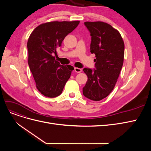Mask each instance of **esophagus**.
<instances>
[{
  "label": "esophagus",
  "mask_w": 151,
  "mask_h": 151,
  "mask_svg": "<svg viewBox=\"0 0 151 151\" xmlns=\"http://www.w3.org/2000/svg\"><path fill=\"white\" fill-rule=\"evenodd\" d=\"M74 70H75V72H77V73H81V72H82V69H81V68H78V67H75V68H74Z\"/></svg>",
  "instance_id": "obj_1"
}]
</instances>
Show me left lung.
Returning a JSON list of instances; mask_svg holds the SVG:
<instances>
[{
    "label": "left lung",
    "instance_id": "left-lung-1",
    "mask_svg": "<svg viewBox=\"0 0 151 151\" xmlns=\"http://www.w3.org/2000/svg\"><path fill=\"white\" fill-rule=\"evenodd\" d=\"M91 36V52L94 53L96 69L84 68L88 81L83 88L85 97L100 101L115 88L124 60L125 45L120 33L106 22H84Z\"/></svg>",
    "mask_w": 151,
    "mask_h": 151
}]
</instances>
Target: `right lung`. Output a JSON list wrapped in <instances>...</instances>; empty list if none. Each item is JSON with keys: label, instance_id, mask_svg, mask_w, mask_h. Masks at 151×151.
<instances>
[{"label": "right lung", "instance_id": "add662e5", "mask_svg": "<svg viewBox=\"0 0 151 151\" xmlns=\"http://www.w3.org/2000/svg\"><path fill=\"white\" fill-rule=\"evenodd\" d=\"M79 21H52L41 24L31 33L27 43L28 65L38 90L48 98L61 94L74 68L62 65L53 56L65 36L74 30Z\"/></svg>", "mask_w": 151, "mask_h": 151}]
</instances>
